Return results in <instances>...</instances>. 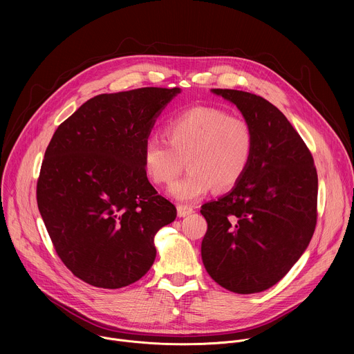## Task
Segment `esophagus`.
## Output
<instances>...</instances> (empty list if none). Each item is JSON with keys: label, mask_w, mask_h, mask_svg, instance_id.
<instances>
[{"label": "esophagus", "mask_w": 354, "mask_h": 354, "mask_svg": "<svg viewBox=\"0 0 354 354\" xmlns=\"http://www.w3.org/2000/svg\"><path fill=\"white\" fill-rule=\"evenodd\" d=\"M192 213H193V209L190 206H183V205L178 206V216L179 217H186V216H189Z\"/></svg>", "instance_id": "esophagus-1"}]
</instances>
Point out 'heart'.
<instances>
[{"label": "heart", "mask_w": 354, "mask_h": 354, "mask_svg": "<svg viewBox=\"0 0 354 354\" xmlns=\"http://www.w3.org/2000/svg\"><path fill=\"white\" fill-rule=\"evenodd\" d=\"M165 141L149 137L142 145V168L154 185H169L180 172L183 158L187 172L169 193L189 203L209 193L234 187L245 175L254 153V130L238 115L216 106H193L172 116L162 129Z\"/></svg>", "instance_id": "b5f03b06"}]
</instances>
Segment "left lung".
I'll return each instance as SVG.
<instances>
[{"mask_svg":"<svg viewBox=\"0 0 354 354\" xmlns=\"http://www.w3.org/2000/svg\"><path fill=\"white\" fill-rule=\"evenodd\" d=\"M213 92L236 105L255 144L235 187L201 206L207 221L201 259L221 287L261 292L288 273L314 235L317 168L304 140L269 100L236 89Z\"/></svg>","mask_w":354,"mask_h":354,"instance_id":"left-lung-1","label":"left lung"}]
</instances>
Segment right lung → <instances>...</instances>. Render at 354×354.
<instances>
[{
  "label": "right lung",
  "mask_w": 354,
  "mask_h": 354,
  "mask_svg": "<svg viewBox=\"0 0 354 354\" xmlns=\"http://www.w3.org/2000/svg\"><path fill=\"white\" fill-rule=\"evenodd\" d=\"M179 88L100 93L64 120L41 162L36 198L62 262L82 281L120 288L157 255L156 234L176 218L142 168V145Z\"/></svg>",
  "instance_id": "add662e5"
}]
</instances>
